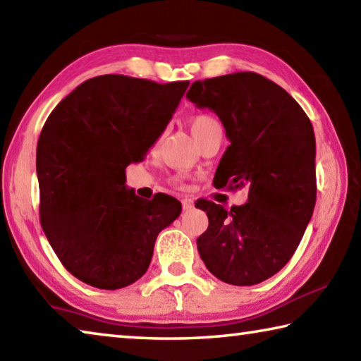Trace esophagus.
<instances>
[{
    "mask_svg": "<svg viewBox=\"0 0 361 361\" xmlns=\"http://www.w3.org/2000/svg\"><path fill=\"white\" fill-rule=\"evenodd\" d=\"M181 205H183V210H189V209H192V207H194V200L192 199H183Z\"/></svg>",
    "mask_w": 361,
    "mask_h": 361,
    "instance_id": "34e87169",
    "label": "esophagus"
}]
</instances>
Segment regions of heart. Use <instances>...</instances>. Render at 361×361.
<instances>
[{
  "label": "heart",
  "instance_id": "obj_1",
  "mask_svg": "<svg viewBox=\"0 0 361 361\" xmlns=\"http://www.w3.org/2000/svg\"><path fill=\"white\" fill-rule=\"evenodd\" d=\"M189 129H191L192 135L195 138V142L200 143L210 135L212 132L215 130H223L221 124L216 118H213L212 114H197L191 118L189 121Z\"/></svg>",
  "mask_w": 361,
  "mask_h": 361
}]
</instances>
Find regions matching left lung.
I'll return each mask as SVG.
<instances>
[{
	"instance_id": "1",
	"label": "left lung",
	"mask_w": 361,
	"mask_h": 361,
	"mask_svg": "<svg viewBox=\"0 0 361 361\" xmlns=\"http://www.w3.org/2000/svg\"><path fill=\"white\" fill-rule=\"evenodd\" d=\"M186 97L218 114L231 142L213 185L248 189L247 202L231 210L195 202L209 216L197 239L200 258L226 283L264 282L291 259L312 218L314 127L285 89L253 71L195 81Z\"/></svg>"
}]
</instances>
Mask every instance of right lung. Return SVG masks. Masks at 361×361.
Segmentation results:
<instances>
[{"instance_id": "right-lung-1", "label": "right lung", "mask_w": 361, "mask_h": 361, "mask_svg": "<svg viewBox=\"0 0 361 361\" xmlns=\"http://www.w3.org/2000/svg\"><path fill=\"white\" fill-rule=\"evenodd\" d=\"M189 81L124 75L90 78L49 114L36 148L39 221L66 271L102 290L148 271L157 234L180 216L172 195L151 200L126 188L172 119Z\"/></svg>"}]
</instances>
